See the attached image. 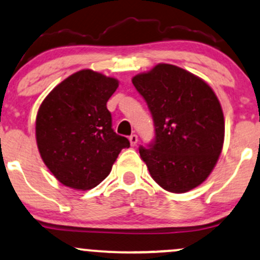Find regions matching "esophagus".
Segmentation results:
<instances>
[{"mask_svg":"<svg viewBox=\"0 0 260 260\" xmlns=\"http://www.w3.org/2000/svg\"><path fill=\"white\" fill-rule=\"evenodd\" d=\"M129 143L132 146H136L137 143H138V136H137V134H132V136L129 137Z\"/></svg>","mask_w":260,"mask_h":260,"instance_id":"34e87169","label":"esophagus"}]
</instances>
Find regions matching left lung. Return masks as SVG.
Masks as SVG:
<instances>
[{
    "mask_svg": "<svg viewBox=\"0 0 260 260\" xmlns=\"http://www.w3.org/2000/svg\"><path fill=\"white\" fill-rule=\"evenodd\" d=\"M132 82L145 99L155 140L139 154L150 176L165 190L183 193L207 179L224 143L223 109L213 89L179 67L157 64Z\"/></svg>",
    "mask_w": 260,
    "mask_h": 260,
    "instance_id": "obj_1",
    "label": "left lung"
}]
</instances>
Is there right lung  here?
<instances>
[{
    "label": "right lung",
    "mask_w": 260,
    "mask_h": 260,
    "mask_svg": "<svg viewBox=\"0 0 260 260\" xmlns=\"http://www.w3.org/2000/svg\"><path fill=\"white\" fill-rule=\"evenodd\" d=\"M118 81L84 69L61 81L46 96L36 116L41 158L62 185L89 190L111 172L129 140L111 128L106 103Z\"/></svg>",
    "instance_id": "obj_1"
}]
</instances>
